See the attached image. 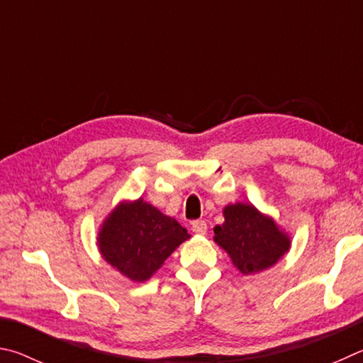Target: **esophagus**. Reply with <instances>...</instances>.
Returning <instances> with one entry per match:
<instances>
[{
    "mask_svg": "<svg viewBox=\"0 0 363 363\" xmlns=\"http://www.w3.org/2000/svg\"><path fill=\"white\" fill-rule=\"evenodd\" d=\"M191 230L194 234H206L207 233V223L204 220H196L193 221Z\"/></svg>",
    "mask_w": 363,
    "mask_h": 363,
    "instance_id": "1",
    "label": "esophagus"
}]
</instances>
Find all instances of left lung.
<instances>
[{"label":"left lung","mask_w":363,"mask_h":363,"mask_svg":"<svg viewBox=\"0 0 363 363\" xmlns=\"http://www.w3.org/2000/svg\"><path fill=\"white\" fill-rule=\"evenodd\" d=\"M225 223L215 226V238L242 274L271 268L289 252L290 239L279 231L274 220L264 217L252 204L226 206Z\"/></svg>","instance_id":"1"}]
</instances>
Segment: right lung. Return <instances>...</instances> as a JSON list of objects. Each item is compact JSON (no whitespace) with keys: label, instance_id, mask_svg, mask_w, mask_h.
Wrapping results in <instances>:
<instances>
[{"label":"right lung","instance_id":"1","mask_svg":"<svg viewBox=\"0 0 363 363\" xmlns=\"http://www.w3.org/2000/svg\"><path fill=\"white\" fill-rule=\"evenodd\" d=\"M189 238L175 218L137 199L118 206L99 233V249L113 268L130 281L145 282Z\"/></svg>","mask_w":363,"mask_h":363}]
</instances>
